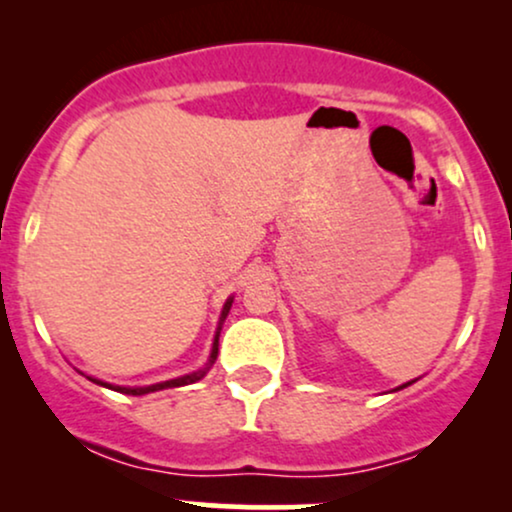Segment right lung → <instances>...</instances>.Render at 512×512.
Instances as JSON below:
<instances>
[{"label":"right lung","instance_id":"right-lung-1","mask_svg":"<svg viewBox=\"0 0 512 512\" xmlns=\"http://www.w3.org/2000/svg\"><path fill=\"white\" fill-rule=\"evenodd\" d=\"M231 303H233V298H228L226 301V305H223V313H221V320H226V315H228V310H231ZM216 354H219V334H216V339H214V349H211V356H209V363H207V368L204 370H197V373H192V375H182V378H175V380H166V383H158V385H149V387H113V390H117V392H125V395H146V392H156V390H166V387H180V385H190V383H197L199 378H204V375H207V370H209V366L211 363L216 361ZM98 383V380H96ZM98 385H105V383H98ZM110 387V385H108Z\"/></svg>","mask_w":512,"mask_h":512}]
</instances>
